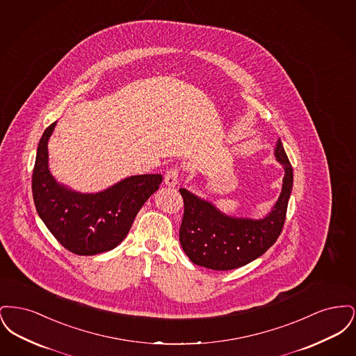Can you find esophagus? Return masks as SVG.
I'll list each match as a JSON object with an SVG mask.
<instances>
[{"label": "esophagus", "instance_id": "34e87169", "mask_svg": "<svg viewBox=\"0 0 356 356\" xmlns=\"http://www.w3.org/2000/svg\"><path fill=\"white\" fill-rule=\"evenodd\" d=\"M164 183L168 186H175L179 183V168L173 167L165 172Z\"/></svg>", "mask_w": 356, "mask_h": 356}]
</instances>
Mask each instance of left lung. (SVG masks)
Returning a JSON list of instances; mask_svg holds the SVG:
<instances>
[{
	"label": "left lung",
	"instance_id": "1",
	"mask_svg": "<svg viewBox=\"0 0 356 356\" xmlns=\"http://www.w3.org/2000/svg\"><path fill=\"white\" fill-rule=\"evenodd\" d=\"M276 160L284 168L282 193L271 212L259 220L231 218L215 205L184 188L180 193L184 215L180 225V244L193 264L215 271L243 267L264 254L283 231L293 172L282 141L275 148Z\"/></svg>",
	"mask_w": 356,
	"mask_h": 356
}]
</instances>
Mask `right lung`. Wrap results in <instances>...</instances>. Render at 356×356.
<instances>
[{
  "mask_svg": "<svg viewBox=\"0 0 356 356\" xmlns=\"http://www.w3.org/2000/svg\"><path fill=\"white\" fill-rule=\"evenodd\" d=\"M51 124L40 138L32 176L38 216L70 252L81 256L113 250L128 235L137 212L151 197L163 176L137 175L99 193H80L58 184L48 167Z\"/></svg>",
  "mask_w": 356,
  "mask_h": 356,
  "instance_id": "add662e5",
  "label": "right lung"
}]
</instances>
